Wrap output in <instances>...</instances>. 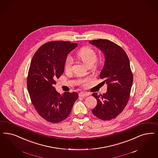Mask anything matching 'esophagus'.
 <instances>
[{"mask_svg":"<svg viewBox=\"0 0 158 158\" xmlns=\"http://www.w3.org/2000/svg\"><path fill=\"white\" fill-rule=\"evenodd\" d=\"M89 95H90L89 93L82 92H80L79 93V96L80 97H85V96H89Z\"/></svg>","mask_w":158,"mask_h":158,"instance_id":"1","label":"esophagus"}]
</instances>
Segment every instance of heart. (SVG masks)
I'll return each mask as SVG.
<instances>
[{"mask_svg": "<svg viewBox=\"0 0 158 158\" xmlns=\"http://www.w3.org/2000/svg\"><path fill=\"white\" fill-rule=\"evenodd\" d=\"M77 58L82 60V62L87 66L93 65L95 62L97 58V54L94 49L89 47H83L78 51L77 52ZM73 64V59L71 56H68L66 58L64 68L66 72H69L72 69V66ZM90 78L87 77L84 79H79V83L83 85H86L90 81Z\"/></svg>", "mask_w": 158, "mask_h": 158, "instance_id": "b5f03b06", "label": "heart"}]
</instances>
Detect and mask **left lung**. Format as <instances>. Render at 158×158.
I'll list each match as a JSON object with an SVG mask.
<instances>
[{"label": "left lung", "mask_w": 158, "mask_h": 158, "mask_svg": "<svg viewBox=\"0 0 158 158\" xmlns=\"http://www.w3.org/2000/svg\"><path fill=\"white\" fill-rule=\"evenodd\" d=\"M89 43L103 53L105 61L100 77L107 85L106 93H93L98 104L92 111L101 120H111L123 111L130 98L133 82L130 60L124 49L108 40L98 39Z\"/></svg>", "instance_id": "left-lung-1"}]
</instances>
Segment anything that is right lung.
<instances>
[{
	"mask_svg": "<svg viewBox=\"0 0 158 158\" xmlns=\"http://www.w3.org/2000/svg\"><path fill=\"white\" fill-rule=\"evenodd\" d=\"M77 44L69 41H51L40 47L31 60L27 86L31 102L44 119L57 123L66 119L78 98L77 92L60 94L54 85L64 71L68 54Z\"/></svg>",
	"mask_w": 158,
	"mask_h": 158,
	"instance_id": "right-lung-1",
	"label": "right lung"
}]
</instances>
